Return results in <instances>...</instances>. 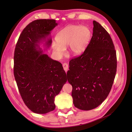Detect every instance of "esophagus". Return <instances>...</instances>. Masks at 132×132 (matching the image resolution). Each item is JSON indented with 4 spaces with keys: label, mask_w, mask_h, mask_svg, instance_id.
Wrapping results in <instances>:
<instances>
[{
    "label": "esophagus",
    "mask_w": 132,
    "mask_h": 132,
    "mask_svg": "<svg viewBox=\"0 0 132 132\" xmlns=\"http://www.w3.org/2000/svg\"><path fill=\"white\" fill-rule=\"evenodd\" d=\"M62 66H63L64 68V70L65 71V72H67L68 69V65L67 63H64L62 64Z\"/></svg>",
    "instance_id": "1"
}]
</instances>
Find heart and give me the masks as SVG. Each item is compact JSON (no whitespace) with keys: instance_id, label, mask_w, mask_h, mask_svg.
Wrapping results in <instances>:
<instances>
[{"instance_id":"heart-1","label":"heart","mask_w":132,"mask_h":132,"mask_svg":"<svg viewBox=\"0 0 132 132\" xmlns=\"http://www.w3.org/2000/svg\"><path fill=\"white\" fill-rule=\"evenodd\" d=\"M91 37V31L87 26L69 25L57 34V43H52L53 50L58 57L65 53V48L69 45V50L74 55H79L86 48Z\"/></svg>"}]
</instances>
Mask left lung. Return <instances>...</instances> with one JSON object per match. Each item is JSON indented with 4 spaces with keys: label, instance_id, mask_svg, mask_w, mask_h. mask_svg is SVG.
I'll return each instance as SVG.
<instances>
[{
    "label": "left lung",
    "instance_id": "obj_1",
    "mask_svg": "<svg viewBox=\"0 0 132 132\" xmlns=\"http://www.w3.org/2000/svg\"><path fill=\"white\" fill-rule=\"evenodd\" d=\"M93 34L84 52L71 59L67 73L74 106L82 110L98 106L109 95L117 72L116 51L109 34L93 21Z\"/></svg>",
    "mask_w": 132,
    "mask_h": 132
}]
</instances>
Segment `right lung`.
I'll list each match as a JSON object with an SVG mask.
<instances>
[{
	"mask_svg": "<svg viewBox=\"0 0 132 132\" xmlns=\"http://www.w3.org/2000/svg\"><path fill=\"white\" fill-rule=\"evenodd\" d=\"M58 25L53 19H39L28 24L20 34L14 56V75L21 96L31 111L45 114L55 108L54 98L67 81L62 64L43 53L39 46Z\"/></svg>",
	"mask_w": 132,
	"mask_h": 132,
	"instance_id": "1",
	"label": "right lung"
}]
</instances>
